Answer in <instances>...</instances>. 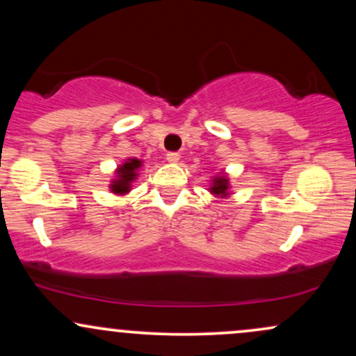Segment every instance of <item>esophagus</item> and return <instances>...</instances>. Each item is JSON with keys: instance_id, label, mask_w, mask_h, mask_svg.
<instances>
[{"instance_id": "esophagus-1", "label": "esophagus", "mask_w": 356, "mask_h": 356, "mask_svg": "<svg viewBox=\"0 0 356 356\" xmlns=\"http://www.w3.org/2000/svg\"><path fill=\"white\" fill-rule=\"evenodd\" d=\"M165 159L169 162H179V159H181V155H179V152H167L165 154Z\"/></svg>"}]
</instances>
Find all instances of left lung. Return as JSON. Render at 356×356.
Segmentation results:
<instances>
[{"label": "left lung", "instance_id": "1", "mask_svg": "<svg viewBox=\"0 0 356 356\" xmlns=\"http://www.w3.org/2000/svg\"><path fill=\"white\" fill-rule=\"evenodd\" d=\"M214 182L216 184H214V187H212V192H214V194H226V191H227V179L218 177Z\"/></svg>", "mask_w": 356, "mask_h": 356}]
</instances>
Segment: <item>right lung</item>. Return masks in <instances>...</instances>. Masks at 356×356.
I'll return each instance as SVG.
<instances>
[{
	"mask_svg": "<svg viewBox=\"0 0 356 356\" xmlns=\"http://www.w3.org/2000/svg\"><path fill=\"white\" fill-rule=\"evenodd\" d=\"M140 167V161L137 159H130L127 164H124L118 169V179L112 184V191L115 194H124V192L129 191L130 182L136 177V170Z\"/></svg>",
	"mask_w": 356,
	"mask_h": 356,
	"instance_id": "right-lung-1",
	"label": "right lung"
}]
</instances>
